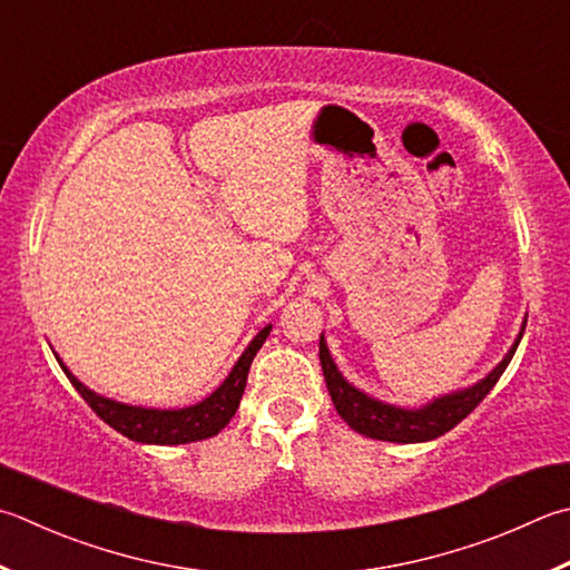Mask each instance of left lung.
Returning a JSON list of instances; mask_svg holds the SVG:
<instances>
[{"mask_svg":"<svg viewBox=\"0 0 570 570\" xmlns=\"http://www.w3.org/2000/svg\"><path fill=\"white\" fill-rule=\"evenodd\" d=\"M525 327V325H523ZM523 327L519 332L517 342L507 352L497 367H493L484 380L466 386V390H456L452 394L439 396L419 410H404V406H394L374 400V396L360 392L357 386H352L345 377H342L335 360L327 350L325 337H320V364L325 372V382L335 404L337 414L354 429L357 434H364L370 439H380V442H396V444H416L429 442L446 434L449 429H454L461 419L469 416L476 410L479 402L493 390V384L499 382L503 370L509 367V362L517 352L519 342L523 337Z\"/></svg>","mask_w":570,"mask_h":570,"instance_id":"8db88e82","label":"left lung"}]
</instances>
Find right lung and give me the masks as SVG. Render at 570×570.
Segmentation results:
<instances>
[{"label":"right lung","instance_id":"right-lung-1","mask_svg":"<svg viewBox=\"0 0 570 570\" xmlns=\"http://www.w3.org/2000/svg\"><path fill=\"white\" fill-rule=\"evenodd\" d=\"M271 330L273 325H267L257 332L216 392L198 404L184 406V410H146V406H131V404L109 400V396L96 394L94 390H89V386L81 384L67 370V364H63L59 357L57 360L61 364L63 374H67L69 382L73 384V390L83 396V402L91 406L96 416H101L106 424L114 426L118 434H124L131 439V442H141V444H160V446L190 444V442H200V439L216 436L220 429L235 416V412H238L253 357L257 354V350L263 347V342L267 340V335H271Z\"/></svg>","mask_w":570,"mask_h":570}]
</instances>
